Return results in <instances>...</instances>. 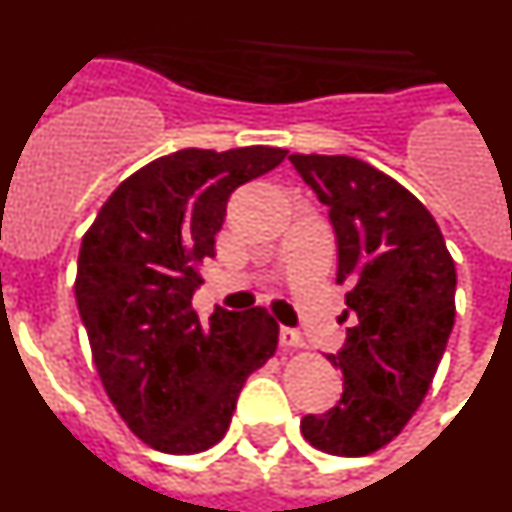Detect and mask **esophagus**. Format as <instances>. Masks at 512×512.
<instances>
[{"label": "esophagus", "instance_id": "34e87169", "mask_svg": "<svg viewBox=\"0 0 512 512\" xmlns=\"http://www.w3.org/2000/svg\"><path fill=\"white\" fill-rule=\"evenodd\" d=\"M279 343H282L284 348H302L305 346V338H302L300 330L282 328L279 330Z\"/></svg>", "mask_w": 512, "mask_h": 512}]
</instances>
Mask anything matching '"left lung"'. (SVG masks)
I'll return each mask as SVG.
<instances>
[{"label":"left lung","mask_w":512,"mask_h":512,"mask_svg":"<svg viewBox=\"0 0 512 512\" xmlns=\"http://www.w3.org/2000/svg\"><path fill=\"white\" fill-rule=\"evenodd\" d=\"M328 207L346 343L330 354L341 400L300 431L333 456H366L405 428L431 387L456 315V266L433 215L408 189L351 156H289Z\"/></svg>","instance_id":"obj_1"}]
</instances>
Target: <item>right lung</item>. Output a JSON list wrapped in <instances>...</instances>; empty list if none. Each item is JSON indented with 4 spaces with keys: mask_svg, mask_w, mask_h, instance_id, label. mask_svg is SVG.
Returning a JSON list of instances; mask_svg holds the SVG:
<instances>
[{
    "mask_svg": "<svg viewBox=\"0 0 512 512\" xmlns=\"http://www.w3.org/2000/svg\"><path fill=\"white\" fill-rule=\"evenodd\" d=\"M284 148H184L135 171L84 235L76 305L104 390L130 431L164 454H200L228 431L248 374L274 356L264 307L192 310L230 194Z\"/></svg>",
    "mask_w": 512,
    "mask_h": 512,
    "instance_id": "right-lung-1",
    "label": "right lung"
}]
</instances>
